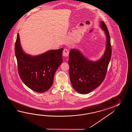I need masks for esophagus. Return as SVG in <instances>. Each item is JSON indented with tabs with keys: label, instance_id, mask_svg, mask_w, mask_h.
<instances>
[{
	"label": "esophagus",
	"instance_id": "obj_1",
	"mask_svg": "<svg viewBox=\"0 0 132 132\" xmlns=\"http://www.w3.org/2000/svg\"><path fill=\"white\" fill-rule=\"evenodd\" d=\"M69 51L67 50V49H64V51H63V55L64 56H68L69 55Z\"/></svg>",
	"mask_w": 132,
	"mask_h": 132
}]
</instances>
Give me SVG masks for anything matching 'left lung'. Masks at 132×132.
Wrapping results in <instances>:
<instances>
[{
	"mask_svg": "<svg viewBox=\"0 0 132 132\" xmlns=\"http://www.w3.org/2000/svg\"><path fill=\"white\" fill-rule=\"evenodd\" d=\"M101 27L107 38L106 51L101 59L94 62L89 61L77 50L72 49L70 51L68 64L70 81L74 89L81 94L89 93L98 87L107 73L112 53L110 38L103 21H101Z\"/></svg>",
	"mask_w": 132,
	"mask_h": 132,
	"instance_id": "obj_1",
	"label": "left lung"
}]
</instances>
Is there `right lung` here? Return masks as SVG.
<instances>
[{
    "instance_id": "right-lung-1",
    "label": "right lung",
    "mask_w": 132,
    "mask_h": 132,
    "mask_svg": "<svg viewBox=\"0 0 132 132\" xmlns=\"http://www.w3.org/2000/svg\"><path fill=\"white\" fill-rule=\"evenodd\" d=\"M14 51L18 72L23 82L38 93L48 90L53 84L54 76L57 68L62 64L63 48L48 51L37 56H31L22 51L18 33Z\"/></svg>"
}]
</instances>
